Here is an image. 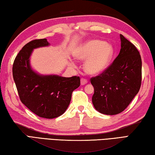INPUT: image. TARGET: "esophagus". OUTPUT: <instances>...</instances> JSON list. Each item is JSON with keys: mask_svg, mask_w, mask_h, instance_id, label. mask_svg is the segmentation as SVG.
<instances>
[{"mask_svg": "<svg viewBox=\"0 0 155 155\" xmlns=\"http://www.w3.org/2000/svg\"><path fill=\"white\" fill-rule=\"evenodd\" d=\"M87 83H88V80L84 79V78H82V79L80 80V84H81V85H82V86L85 85Z\"/></svg>", "mask_w": 155, "mask_h": 155, "instance_id": "34e87169", "label": "esophagus"}]
</instances>
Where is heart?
<instances>
[{
  "instance_id": "1",
  "label": "heart",
  "mask_w": 155,
  "mask_h": 155,
  "mask_svg": "<svg viewBox=\"0 0 155 155\" xmlns=\"http://www.w3.org/2000/svg\"><path fill=\"white\" fill-rule=\"evenodd\" d=\"M112 45L104 41L93 39L80 45L74 51V56L85 61L84 70L90 75H98L107 69L114 56ZM70 64L73 65L72 61Z\"/></svg>"
}]
</instances>
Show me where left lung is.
<instances>
[{
  "label": "left lung",
  "instance_id": "8db88e82",
  "mask_svg": "<svg viewBox=\"0 0 155 155\" xmlns=\"http://www.w3.org/2000/svg\"><path fill=\"white\" fill-rule=\"evenodd\" d=\"M121 48L113 63L99 76L91 78L92 101L95 110L116 115L126 109L138 93L142 81V59L135 46L120 35Z\"/></svg>",
  "mask_w": 155,
  "mask_h": 155
}]
</instances>
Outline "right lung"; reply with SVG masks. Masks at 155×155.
I'll return each instance as SVG.
<instances>
[{"label": "right lung", "instance_id": "1", "mask_svg": "<svg viewBox=\"0 0 155 155\" xmlns=\"http://www.w3.org/2000/svg\"><path fill=\"white\" fill-rule=\"evenodd\" d=\"M47 39L31 41L21 48L13 65V77L21 103L39 117L51 119L64 114L72 92L80 85L79 77L42 75L32 69L31 56L35 49L48 47Z\"/></svg>", "mask_w": 155, "mask_h": 155}]
</instances>
